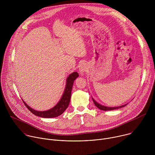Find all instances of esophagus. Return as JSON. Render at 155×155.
<instances>
[{"label": "esophagus", "instance_id": "1", "mask_svg": "<svg viewBox=\"0 0 155 155\" xmlns=\"http://www.w3.org/2000/svg\"><path fill=\"white\" fill-rule=\"evenodd\" d=\"M86 69H87V68L86 67V65L84 64H83L81 66V68H80V72L81 74H83L86 71Z\"/></svg>", "mask_w": 155, "mask_h": 155}]
</instances>
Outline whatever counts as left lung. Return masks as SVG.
<instances>
[{"instance_id":"1","label":"left lung","mask_w":155,"mask_h":155,"mask_svg":"<svg viewBox=\"0 0 155 155\" xmlns=\"http://www.w3.org/2000/svg\"><path fill=\"white\" fill-rule=\"evenodd\" d=\"M93 99V98H92ZM93 102L94 104H95V105L99 108V109L102 110H105V111H107V110H115V109H118V108H121V107H124V106H126L127 104H125L124 105H121L120 107H105V106H103L99 104H98L97 102H96L93 99Z\"/></svg>"}]
</instances>
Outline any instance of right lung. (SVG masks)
Instances as JSON below:
<instances>
[{
  "label": "right lung",
  "mask_w": 155,
  "mask_h": 155,
  "mask_svg": "<svg viewBox=\"0 0 155 155\" xmlns=\"http://www.w3.org/2000/svg\"><path fill=\"white\" fill-rule=\"evenodd\" d=\"M78 77V74L77 72H73L72 74H70L67 79V83H66L65 89L64 93L59 101V102L50 110H47V111L43 112H39L36 111V110L32 109L29 106H28L23 101V103L25 104L26 107L30 110L31 112L34 114L36 116L40 117L42 118H54L57 117L61 115L65 110L67 109L69 105V102L71 101V93L72 89L74 84V80Z\"/></svg>",
  "instance_id": "obj_1"
}]
</instances>
